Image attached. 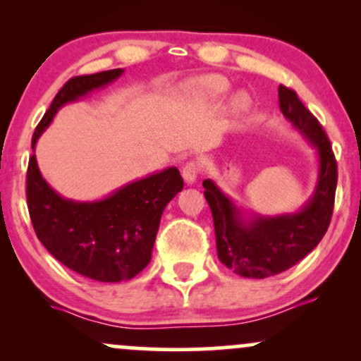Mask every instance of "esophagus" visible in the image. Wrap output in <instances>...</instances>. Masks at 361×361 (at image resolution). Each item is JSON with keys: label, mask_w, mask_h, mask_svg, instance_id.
Returning a JSON list of instances; mask_svg holds the SVG:
<instances>
[{"label": "esophagus", "mask_w": 361, "mask_h": 361, "mask_svg": "<svg viewBox=\"0 0 361 361\" xmlns=\"http://www.w3.org/2000/svg\"><path fill=\"white\" fill-rule=\"evenodd\" d=\"M181 175H183V180L188 185H192L198 176V164L195 161H188V163L183 164V169H181Z\"/></svg>", "instance_id": "esophagus-1"}]
</instances>
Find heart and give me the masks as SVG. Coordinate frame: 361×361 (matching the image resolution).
Instances as JSON below:
<instances>
[{
  "instance_id": "b5f03b06",
  "label": "heart",
  "mask_w": 361,
  "mask_h": 361,
  "mask_svg": "<svg viewBox=\"0 0 361 361\" xmlns=\"http://www.w3.org/2000/svg\"><path fill=\"white\" fill-rule=\"evenodd\" d=\"M195 86H197L198 90L204 91L205 94H209V97H212V98L222 97V94L226 93L227 90H229V82H227L226 78L217 76V74L202 78V80L197 81V85H195Z\"/></svg>"
}]
</instances>
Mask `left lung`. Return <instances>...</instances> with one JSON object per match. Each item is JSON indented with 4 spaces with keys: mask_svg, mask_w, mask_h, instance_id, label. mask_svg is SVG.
<instances>
[{
    "mask_svg": "<svg viewBox=\"0 0 361 361\" xmlns=\"http://www.w3.org/2000/svg\"><path fill=\"white\" fill-rule=\"evenodd\" d=\"M279 100L285 118L317 149V185L307 204L295 214L243 219L241 210L212 180L204 181L219 259L246 279H267L299 263L317 246L333 217L338 164L329 139L295 91L280 85Z\"/></svg>",
    "mask_w": 361,
    "mask_h": 361,
    "instance_id": "left-lung-1",
    "label": "left lung"
}]
</instances>
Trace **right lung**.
<instances>
[{"instance_id":"1","label":"right lung","mask_w":361,"mask_h":361,"mask_svg":"<svg viewBox=\"0 0 361 361\" xmlns=\"http://www.w3.org/2000/svg\"><path fill=\"white\" fill-rule=\"evenodd\" d=\"M122 73L110 69L71 78L37 126L32 149L62 105L106 86ZM181 190L183 178L173 166L132 181L103 200L74 202L47 185L35 154L27 169V205L39 241L69 270L110 283L134 279L147 267L164 207Z\"/></svg>"}]
</instances>
